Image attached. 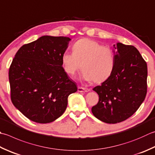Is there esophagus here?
I'll list each match as a JSON object with an SVG mask.
<instances>
[{"label":"esophagus","mask_w":155,"mask_h":155,"mask_svg":"<svg viewBox=\"0 0 155 155\" xmlns=\"http://www.w3.org/2000/svg\"><path fill=\"white\" fill-rule=\"evenodd\" d=\"M78 92H88L89 91V89H88V88L82 87H78Z\"/></svg>","instance_id":"1"}]
</instances>
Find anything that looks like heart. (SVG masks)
Here are the masks:
<instances>
[{
    "mask_svg": "<svg viewBox=\"0 0 155 155\" xmlns=\"http://www.w3.org/2000/svg\"><path fill=\"white\" fill-rule=\"evenodd\" d=\"M72 51L62 56L63 68L68 74L74 75L82 68V77L85 81L101 83L110 78L115 65L114 53L111 48L84 38L75 42Z\"/></svg>",
    "mask_w": 155,
    "mask_h": 155,
    "instance_id": "heart-1",
    "label": "heart"
}]
</instances>
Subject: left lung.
Instances as JSON below:
<instances>
[{"label": "left lung", "instance_id": "left-lung-1", "mask_svg": "<svg viewBox=\"0 0 155 155\" xmlns=\"http://www.w3.org/2000/svg\"><path fill=\"white\" fill-rule=\"evenodd\" d=\"M114 46L116 52L112 74L93 89L99 98L92 113L107 124L119 123L132 116L147 92V64L138 50L122 43Z\"/></svg>", "mask_w": 155, "mask_h": 155}]
</instances>
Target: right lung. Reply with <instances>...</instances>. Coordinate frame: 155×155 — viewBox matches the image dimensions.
Masks as SVG:
<instances>
[{"instance_id": "right-lung-1", "label": "right lung", "mask_w": 155, "mask_h": 155, "mask_svg": "<svg viewBox=\"0 0 155 155\" xmlns=\"http://www.w3.org/2000/svg\"><path fill=\"white\" fill-rule=\"evenodd\" d=\"M67 37L44 35L21 46L9 68L11 99L33 122H54L65 111L68 97L77 91L62 64Z\"/></svg>"}]
</instances>
